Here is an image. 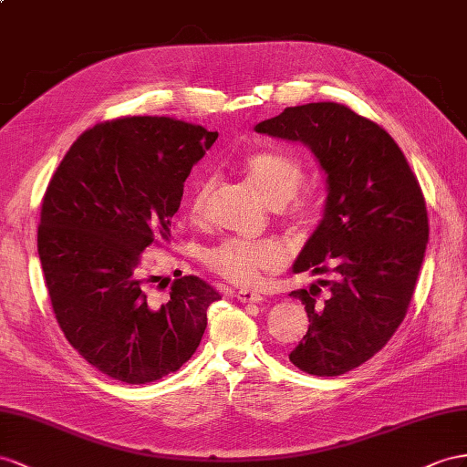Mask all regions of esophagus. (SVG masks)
I'll list each match as a JSON object with an SVG mask.
<instances>
[{
	"label": "esophagus",
	"instance_id": "1",
	"mask_svg": "<svg viewBox=\"0 0 467 467\" xmlns=\"http://www.w3.org/2000/svg\"><path fill=\"white\" fill-rule=\"evenodd\" d=\"M234 296H236V300H241L243 304H260L262 300H265V296H262L260 292H254V290H238Z\"/></svg>",
	"mask_w": 467,
	"mask_h": 467
}]
</instances>
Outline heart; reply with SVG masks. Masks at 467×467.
<instances>
[{"label":"heart","instance_id":"1","mask_svg":"<svg viewBox=\"0 0 467 467\" xmlns=\"http://www.w3.org/2000/svg\"><path fill=\"white\" fill-rule=\"evenodd\" d=\"M243 171L260 197L270 207H278L285 223L306 229L316 219V202L306 195H296L306 182V167L280 151H254L243 163ZM213 183L201 179L187 202L189 219L199 221L207 211ZM288 250L278 238H224L219 244L207 246L201 262L209 270L238 285H256L265 274L278 272Z\"/></svg>","mask_w":467,"mask_h":467}]
</instances>
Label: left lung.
<instances>
[{"label":"left lung","instance_id":"8db88e82","mask_svg":"<svg viewBox=\"0 0 467 467\" xmlns=\"http://www.w3.org/2000/svg\"><path fill=\"white\" fill-rule=\"evenodd\" d=\"M256 131L306 143L327 173L324 221L294 272L329 280L290 294L309 317L290 361L343 375L385 348L409 312L430 231L420 183L389 131L345 104L290 106Z\"/></svg>","mask_w":467,"mask_h":467}]
</instances>
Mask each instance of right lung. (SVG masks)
<instances>
[{"label": "right lung", "instance_id": "add662e5", "mask_svg": "<svg viewBox=\"0 0 467 467\" xmlns=\"http://www.w3.org/2000/svg\"><path fill=\"white\" fill-rule=\"evenodd\" d=\"M217 131L170 116H122L77 138L47 185L37 248L55 317L100 373L146 385L199 348L207 307L221 300L197 276L153 302L143 250L171 241L191 167Z\"/></svg>", "mask_w": 467, "mask_h": 467}]
</instances>
